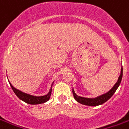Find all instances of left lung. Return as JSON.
<instances>
[{
    "label": "left lung",
    "mask_w": 129,
    "mask_h": 129,
    "mask_svg": "<svg viewBox=\"0 0 129 129\" xmlns=\"http://www.w3.org/2000/svg\"><path fill=\"white\" fill-rule=\"evenodd\" d=\"M122 76H123V68L121 67V73L120 76L118 78V80L116 83V84L114 85L112 88L107 92V93L101 94L100 96H98L97 98H83V97H80L78 95H77L75 92V91L73 88V97L75 98L76 101L79 102L80 104L84 105H87V106H98V105H102L103 103H105L112 98L113 94H114V92H116L117 88L119 86L120 83L121 82V79H122Z\"/></svg>",
    "instance_id": "left-lung-1"
}]
</instances>
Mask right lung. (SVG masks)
I'll use <instances>...</instances> for the list:
<instances>
[{"label":"right lung","mask_w":129,"mask_h":129,"mask_svg":"<svg viewBox=\"0 0 129 129\" xmlns=\"http://www.w3.org/2000/svg\"><path fill=\"white\" fill-rule=\"evenodd\" d=\"M53 83L51 85V89H50L49 92L46 95L39 96V97L33 96V95H31V94L24 93V92H22L20 90L16 89L15 87H14L10 83V86L12 87L13 92H15V94H16L17 96V98H19V99H20L21 100H22L23 102L27 103V104H29V105H39V104H42V103L46 102L48 101L50 99L51 94V92H52V85H53Z\"/></svg>","instance_id":"right-lung-1"}]
</instances>
